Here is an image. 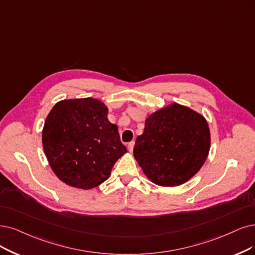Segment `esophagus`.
I'll list each match as a JSON object with an SVG mask.
<instances>
[{
  "instance_id": "1",
  "label": "esophagus",
  "mask_w": 255,
  "mask_h": 255,
  "mask_svg": "<svg viewBox=\"0 0 255 255\" xmlns=\"http://www.w3.org/2000/svg\"><path fill=\"white\" fill-rule=\"evenodd\" d=\"M133 147H134V140H132V142H130L128 144V150H129L130 152L133 151Z\"/></svg>"
}]
</instances>
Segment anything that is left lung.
I'll return each instance as SVG.
<instances>
[{"mask_svg": "<svg viewBox=\"0 0 255 255\" xmlns=\"http://www.w3.org/2000/svg\"><path fill=\"white\" fill-rule=\"evenodd\" d=\"M209 149L206 120L190 108L172 104L146 120L133 154L150 181L172 187L189 181L200 170Z\"/></svg>", "mask_w": 255, "mask_h": 255, "instance_id": "8db88e82", "label": "left lung"}]
</instances>
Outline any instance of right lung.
<instances>
[{
	"label": "right lung",
	"instance_id": "right-lung-1",
	"mask_svg": "<svg viewBox=\"0 0 255 255\" xmlns=\"http://www.w3.org/2000/svg\"><path fill=\"white\" fill-rule=\"evenodd\" d=\"M107 115L101 101L86 98L61 101L46 118L43 148L53 172L65 184L81 189L99 186L127 152L118 126Z\"/></svg>",
	"mask_w": 255,
	"mask_h": 255
}]
</instances>
